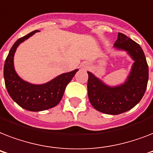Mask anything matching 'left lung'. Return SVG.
<instances>
[{
	"mask_svg": "<svg viewBox=\"0 0 153 153\" xmlns=\"http://www.w3.org/2000/svg\"><path fill=\"white\" fill-rule=\"evenodd\" d=\"M114 47L128 51L135 61L126 83L109 87L91 72H87V90L89 100L97 110L117 115L131 109L141 100L147 88L149 67L140 45L123 33L119 32Z\"/></svg>",
	"mask_w": 153,
	"mask_h": 153,
	"instance_id": "1",
	"label": "left lung"
}]
</instances>
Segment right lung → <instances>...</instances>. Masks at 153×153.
Returning a JSON list of instances; mask_svg holds the SVG:
<instances>
[{
  "label": "right lung",
  "instance_id": "obj_1",
  "mask_svg": "<svg viewBox=\"0 0 153 153\" xmlns=\"http://www.w3.org/2000/svg\"><path fill=\"white\" fill-rule=\"evenodd\" d=\"M35 30L17 39L10 49L4 67V79L8 94L20 107L29 111H42L55 106L61 101L67 84L79 70L64 73L46 84L33 85L20 79L13 67V56L20 43L32 36Z\"/></svg>",
  "mask_w": 153,
  "mask_h": 153
}]
</instances>
